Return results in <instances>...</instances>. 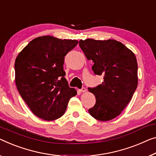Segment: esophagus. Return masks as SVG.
<instances>
[{
	"label": "esophagus",
	"instance_id": "esophagus-1",
	"mask_svg": "<svg viewBox=\"0 0 156 156\" xmlns=\"http://www.w3.org/2000/svg\"><path fill=\"white\" fill-rule=\"evenodd\" d=\"M86 90H86V88L83 87L81 88V89L79 90V91H80V92H86Z\"/></svg>",
	"mask_w": 156,
	"mask_h": 156
}]
</instances>
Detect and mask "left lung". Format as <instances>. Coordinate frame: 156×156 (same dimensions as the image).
<instances>
[{"instance_id":"1","label":"left lung","mask_w":156,"mask_h":156,"mask_svg":"<svg viewBox=\"0 0 156 156\" xmlns=\"http://www.w3.org/2000/svg\"><path fill=\"white\" fill-rule=\"evenodd\" d=\"M88 60H92V71L103 76L101 84L88 90L94 94L96 103L88 111L100 121L112 120L121 113L131 100L138 84L135 55L115 40L88 38L79 41Z\"/></svg>"}]
</instances>
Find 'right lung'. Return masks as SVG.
Here are the masks:
<instances>
[{
  "label": "right lung",
  "mask_w": 156,
  "mask_h": 156,
  "mask_svg": "<svg viewBox=\"0 0 156 156\" xmlns=\"http://www.w3.org/2000/svg\"><path fill=\"white\" fill-rule=\"evenodd\" d=\"M78 43L41 36L29 42L16 58L18 92L32 112L41 119L50 121L62 117L69 99L77 94L64 78L63 65L64 57Z\"/></svg>",
  "instance_id": "right-lung-1"
}]
</instances>
